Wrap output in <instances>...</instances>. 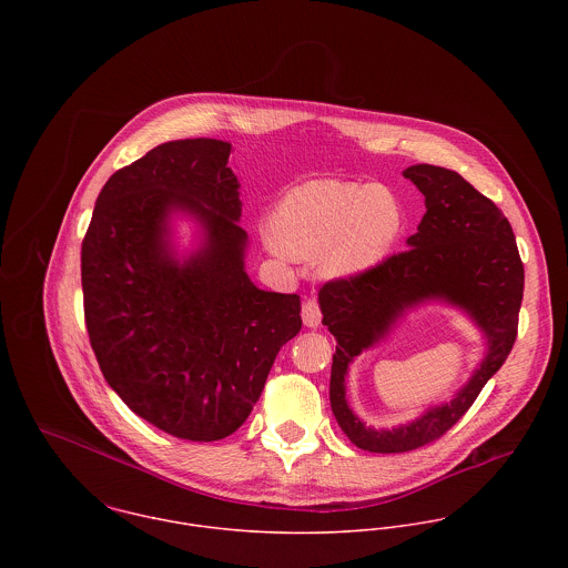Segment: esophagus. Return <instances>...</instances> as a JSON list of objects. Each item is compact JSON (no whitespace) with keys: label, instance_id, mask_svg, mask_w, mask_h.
<instances>
[{"label":"esophagus","instance_id":"obj_1","mask_svg":"<svg viewBox=\"0 0 568 568\" xmlns=\"http://www.w3.org/2000/svg\"><path fill=\"white\" fill-rule=\"evenodd\" d=\"M302 320H304L306 327H320V324H322V308H320L317 300H308L302 306Z\"/></svg>","mask_w":568,"mask_h":568}]
</instances>
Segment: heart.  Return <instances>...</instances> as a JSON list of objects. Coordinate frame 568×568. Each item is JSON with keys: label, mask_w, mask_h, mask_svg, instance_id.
Returning <instances> with one entry per match:
<instances>
[{"label": "heart", "mask_w": 568, "mask_h": 568, "mask_svg": "<svg viewBox=\"0 0 568 568\" xmlns=\"http://www.w3.org/2000/svg\"><path fill=\"white\" fill-rule=\"evenodd\" d=\"M403 230L398 201L378 185L313 179L293 187L271 216L273 248L315 262L324 277L376 266Z\"/></svg>", "instance_id": "obj_1"}]
</instances>
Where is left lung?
Listing matches in <instances>:
<instances>
[{"mask_svg":"<svg viewBox=\"0 0 568 568\" xmlns=\"http://www.w3.org/2000/svg\"><path fill=\"white\" fill-rule=\"evenodd\" d=\"M403 174L417 185L426 205L417 234L406 239L408 248L320 291L324 325L336 338L332 413L347 439L369 453L415 450L459 422L514 347L525 286L511 225L487 196L448 168L417 163ZM428 301L468 314L487 338V356L450 404L394 429H372L346 405L348 363L377 344L410 307Z\"/></svg>","mask_w":568,"mask_h":568,"instance_id":"1","label":"left lung"}]
</instances>
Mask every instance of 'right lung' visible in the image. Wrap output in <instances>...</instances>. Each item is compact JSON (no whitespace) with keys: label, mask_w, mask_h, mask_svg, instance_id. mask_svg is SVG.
<instances>
[{"label":"right lung","mask_w":568,"mask_h":568,"mask_svg":"<svg viewBox=\"0 0 568 568\" xmlns=\"http://www.w3.org/2000/svg\"><path fill=\"white\" fill-rule=\"evenodd\" d=\"M232 144L176 140L109 176L81 251L84 324L109 387L190 442L243 426L300 329V297L257 288ZM197 227L179 250L173 219Z\"/></svg>","instance_id":"add662e5"}]
</instances>
